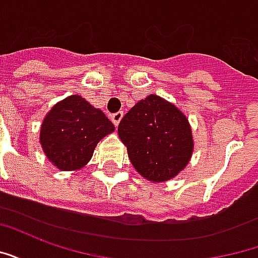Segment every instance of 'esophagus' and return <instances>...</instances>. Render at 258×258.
<instances>
[{
	"mask_svg": "<svg viewBox=\"0 0 258 258\" xmlns=\"http://www.w3.org/2000/svg\"><path fill=\"white\" fill-rule=\"evenodd\" d=\"M121 118H123V112H116L110 116V120H112L114 125H118V123L121 121Z\"/></svg>",
	"mask_w": 258,
	"mask_h": 258,
	"instance_id": "1",
	"label": "esophagus"
}]
</instances>
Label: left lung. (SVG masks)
<instances>
[{"label": "left lung", "mask_w": 258, "mask_h": 258, "mask_svg": "<svg viewBox=\"0 0 258 258\" xmlns=\"http://www.w3.org/2000/svg\"><path fill=\"white\" fill-rule=\"evenodd\" d=\"M117 133L135 170L152 182L174 178L194 152L186 116L157 95L135 103L121 118Z\"/></svg>", "instance_id": "left-lung-1"}]
</instances>
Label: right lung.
<instances>
[{"label": "right lung", "instance_id": "obj_1", "mask_svg": "<svg viewBox=\"0 0 258 258\" xmlns=\"http://www.w3.org/2000/svg\"><path fill=\"white\" fill-rule=\"evenodd\" d=\"M114 131L101 109L70 95L49 110L40 130L42 151L55 167L74 171L90 162L96 144Z\"/></svg>", "mask_w": 258, "mask_h": 258}]
</instances>
